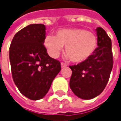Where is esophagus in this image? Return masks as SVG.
Returning a JSON list of instances; mask_svg holds the SVG:
<instances>
[{"label":"esophagus","instance_id":"esophagus-1","mask_svg":"<svg viewBox=\"0 0 121 121\" xmlns=\"http://www.w3.org/2000/svg\"><path fill=\"white\" fill-rule=\"evenodd\" d=\"M60 65H61V68H65V67L66 66V65L65 63H64V62H61Z\"/></svg>","mask_w":121,"mask_h":121}]
</instances>
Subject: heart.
<instances>
[{
    "label": "heart",
    "mask_w": 121,
    "mask_h": 121,
    "mask_svg": "<svg viewBox=\"0 0 121 121\" xmlns=\"http://www.w3.org/2000/svg\"><path fill=\"white\" fill-rule=\"evenodd\" d=\"M98 44L96 35L78 28H62L55 36H47L44 44L52 58H57L65 47V54L75 63L85 62L94 54Z\"/></svg>",
    "instance_id": "1"
}]
</instances>
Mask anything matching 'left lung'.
<instances>
[{"label": "left lung", "mask_w": 121, "mask_h": 121, "mask_svg": "<svg viewBox=\"0 0 121 121\" xmlns=\"http://www.w3.org/2000/svg\"><path fill=\"white\" fill-rule=\"evenodd\" d=\"M98 47L88 60L69 67L72 75L69 85L82 99H91L103 91L113 66L111 40L101 27L96 29Z\"/></svg>", "instance_id": "1"}]
</instances>
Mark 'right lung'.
<instances>
[{"mask_svg": "<svg viewBox=\"0 0 121 121\" xmlns=\"http://www.w3.org/2000/svg\"><path fill=\"white\" fill-rule=\"evenodd\" d=\"M45 26L32 24L13 39L9 48L12 76L24 96L33 100L43 99L60 71V62L48 55L44 45Z\"/></svg>", "mask_w": 121, "mask_h": 121, "instance_id": "1", "label": "right lung"}]
</instances>
